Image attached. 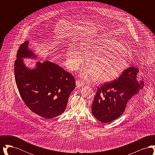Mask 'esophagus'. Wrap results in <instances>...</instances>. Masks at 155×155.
Here are the masks:
<instances>
[{"label":"esophagus","instance_id":"1","mask_svg":"<svg viewBox=\"0 0 155 155\" xmlns=\"http://www.w3.org/2000/svg\"><path fill=\"white\" fill-rule=\"evenodd\" d=\"M84 85V83L83 82L79 81V80H77L76 81V86L77 87H81V86H82Z\"/></svg>","mask_w":155,"mask_h":155}]
</instances>
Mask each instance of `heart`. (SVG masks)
Segmentation results:
<instances>
[{"label":"heart","mask_w":155,"mask_h":155,"mask_svg":"<svg viewBox=\"0 0 155 155\" xmlns=\"http://www.w3.org/2000/svg\"><path fill=\"white\" fill-rule=\"evenodd\" d=\"M110 45L107 39L84 42L80 48L70 45L66 52L67 68L71 71L78 70L82 66L85 57L88 67L81 71V78L84 80L95 78L99 82L115 80L127 67V53L123 46Z\"/></svg>","instance_id":"obj_1"}]
</instances>
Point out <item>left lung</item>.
I'll use <instances>...</instances> for the list:
<instances>
[{
    "label": "left lung",
    "instance_id": "obj_1",
    "mask_svg": "<svg viewBox=\"0 0 155 155\" xmlns=\"http://www.w3.org/2000/svg\"><path fill=\"white\" fill-rule=\"evenodd\" d=\"M138 72V68L129 67L118 79L98 87L91 107L96 119L107 123L123 114L128 101L143 87V82L137 80Z\"/></svg>",
    "mask_w": 155,
    "mask_h": 155
}]
</instances>
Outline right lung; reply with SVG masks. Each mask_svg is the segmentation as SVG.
I'll use <instances>...</instances> for the list:
<instances>
[{
  "instance_id": "add662e5",
  "label": "right lung",
  "mask_w": 155,
  "mask_h": 155,
  "mask_svg": "<svg viewBox=\"0 0 155 155\" xmlns=\"http://www.w3.org/2000/svg\"><path fill=\"white\" fill-rule=\"evenodd\" d=\"M28 41L20 46L15 62V83L21 97L31 110L45 118L56 117L66 108L71 92L75 88L72 74L49 61H38L28 68L22 58L37 56L28 49Z\"/></svg>"
}]
</instances>
